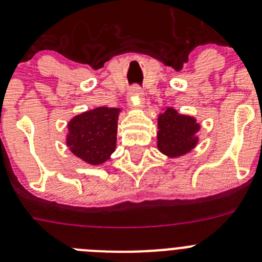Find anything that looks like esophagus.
I'll list each match as a JSON object with an SVG mask.
<instances>
[{
    "label": "esophagus",
    "mask_w": 262,
    "mask_h": 262,
    "mask_svg": "<svg viewBox=\"0 0 262 262\" xmlns=\"http://www.w3.org/2000/svg\"><path fill=\"white\" fill-rule=\"evenodd\" d=\"M143 93V90H141L140 85H133V87L129 88V95L133 96V97H139Z\"/></svg>",
    "instance_id": "obj_1"
}]
</instances>
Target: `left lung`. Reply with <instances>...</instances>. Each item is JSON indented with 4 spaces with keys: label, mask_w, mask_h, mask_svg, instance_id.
I'll list each match as a JSON object with an SVG mask.
<instances>
[{
    "label": "left lung",
    "mask_w": 262,
    "mask_h": 262,
    "mask_svg": "<svg viewBox=\"0 0 262 262\" xmlns=\"http://www.w3.org/2000/svg\"><path fill=\"white\" fill-rule=\"evenodd\" d=\"M198 131L195 119L167 109L158 117V149L171 157L184 155L198 143Z\"/></svg>",
    "instance_id": "8db88e82"
}]
</instances>
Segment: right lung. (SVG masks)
Listing matches in <instances>:
<instances>
[{
  "mask_svg": "<svg viewBox=\"0 0 262 262\" xmlns=\"http://www.w3.org/2000/svg\"><path fill=\"white\" fill-rule=\"evenodd\" d=\"M119 109L97 107L69 123L67 145L76 157L92 165L106 161L115 149Z\"/></svg>",
  "mask_w": 262,
  "mask_h": 262,
  "instance_id": "1",
  "label": "right lung"
}]
</instances>
